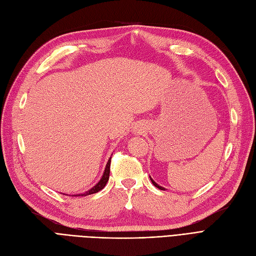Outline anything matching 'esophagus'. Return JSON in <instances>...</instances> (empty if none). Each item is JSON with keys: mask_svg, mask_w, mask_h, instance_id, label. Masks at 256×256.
Segmentation results:
<instances>
[{"mask_svg": "<svg viewBox=\"0 0 256 256\" xmlns=\"http://www.w3.org/2000/svg\"><path fill=\"white\" fill-rule=\"evenodd\" d=\"M138 133H139V132H138Z\"/></svg>", "mask_w": 256, "mask_h": 256, "instance_id": "obj_1", "label": "esophagus"}]
</instances>
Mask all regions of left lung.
<instances>
[{"label": "left lung", "instance_id": "obj_1", "mask_svg": "<svg viewBox=\"0 0 256 256\" xmlns=\"http://www.w3.org/2000/svg\"><path fill=\"white\" fill-rule=\"evenodd\" d=\"M150 182H152V184H154L156 188H158L159 190H162V191H164V190H166V188H164V186H158V184H156V182L153 180V179L150 178Z\"/></svg>", "mask_w": 256, "mask_h": 256}]
</instances>
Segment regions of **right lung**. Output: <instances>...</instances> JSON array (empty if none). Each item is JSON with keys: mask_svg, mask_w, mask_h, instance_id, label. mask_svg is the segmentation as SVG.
<instances>
[{"mask_svg": "<svg viewBox=\"0 0 256 256\" xmlns=\"http://www.w3.org/2000/svg\"><path fill=\"white\" fill-rule=\"evenodd\" d=\"M110 158L108 159V162L106 164V170H104V173L102 175V178L100 179V182L96 184L90 190H88V192H85L83 194H77V195H74V196H88V195H90V194H94V193H97L99 191H101L102 188L106 186V184H108V178H110Z\"/></svg>", "mask_w": 256, "mask_h": 256, "instance_id": "right-lung-1", "label": "right lung"}]
</instances>
